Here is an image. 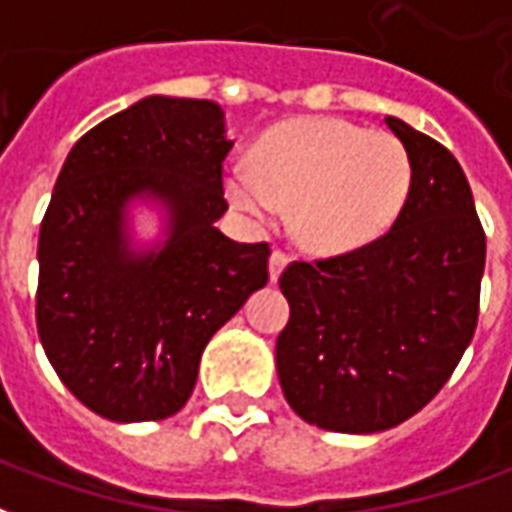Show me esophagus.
<instances>
[{
	"instance_id": "1",
	"label": "esophagus",
	"mask_w": 512,
	"mask_h": 512,
	"mask_svg": "<svg viewBox=\"0 0 512 512\" xmlns=\"http://www.w3.org/2000/svg\"><path fill=\"white\" fill-rule=\"evenodd\" d=\"M288 260L290 257L282 252V249H274L271 252V260H268V274H271V282H277L279 274L285 271V266H288Z\"/></svg>"
}]
</instances>
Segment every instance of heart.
Instances as JSON below:
<instances>
[{
  "label": "heart",
  "mask_w": 512,
  "mask_h": 512,
  "mask_svg": "<svg viewBox=\"0 0 512 512\" xmlns=\"http://www.w3.org/2000/svg\"><path fill=\"white\" fill-rule=\"evenodd\" d=\"M414 186V158L389 131L340 117H301L268 131L255 164L224 169V191L257 222L290 208V233L315 255L376 241L397 222Z\"/></svg>",
  "instance_id": "heart-1"
}]
</instances>
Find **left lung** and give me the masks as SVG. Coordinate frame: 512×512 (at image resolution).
I'll return each mask as SVG.
<instances>
[{
	"label": "left lung",
	"instance_id": "obj_1",
	"mask_svg": "<svg viewBox=\"0 0 512 512\" xmlns=\"http://www.w3.org/2000/svg\"><path fill=\"white\" fill-rule=\"evenodd\" d=\"M414 158V186L376 241L290 263L277 337L285 400L334 433H378L414 417L447 384L480 312L485 233L461 164L436 139L386 117Z\"/></svg>",
	"mask_w": 512,
	"mask_h": 512
}]
</instances>
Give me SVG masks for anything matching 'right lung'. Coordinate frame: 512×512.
<instances>
[{"label":"right lung","instance_id":"1","mask_svg":"<svg viewBox=\"0 0 512 512\" xmlns=\"http://www.w3.org/2000/svg\"><path fill=\"white\" fill-rule=\"evenodd\" d=\"M233 139L213 101L150 95L73 145L38 241V334L51 367L112 422L186 406L213 334L268 282V244L216 230ZM168 208V241L134 253L125 205Z\"/></svg>","mask_w":512,"mask_h":512}]
</instances>
